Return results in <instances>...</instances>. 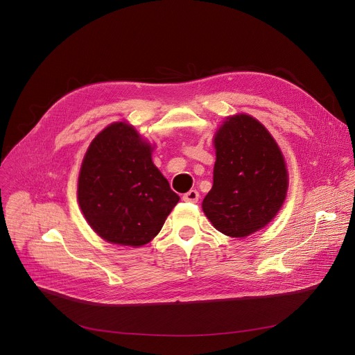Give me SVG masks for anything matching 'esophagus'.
Instances as JSON below:
<instances>
[{"mask_svg":"<svg viewBox=\"0 0 355 355\" xmlns=\"http://www.w3.org/2000/svg\"><path fill=\"white\" fill-rule=\"evenodd\" d=\"M182 199L185 202H192V204H195V202H198V199H199V192L195 189H191L182 195Z\"/></svg>","mask_w":355,"mask_h":355,"instance_id":"34e87169","label":"esophagus"}]
</instances>
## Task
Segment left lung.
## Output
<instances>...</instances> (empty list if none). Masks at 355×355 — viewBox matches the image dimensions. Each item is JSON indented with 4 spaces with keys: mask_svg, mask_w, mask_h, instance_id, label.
<instances>
[{
    "mask_svg": "<svg viewBox=\"0 0 355 355\" xmlns=\"http://www.w3.org/2000/svg\"><path fill=\"white\" fill-rule=\"evenodd\" d=\"M214 185L202 209L220 233L247 237L279 212L288 170L271 133L247 114L226 118L215 133Z\"/></svg>",
    "mask_w": 355,
    "mask_h": 355,
    "instance_id": "left-lung-1",
    "label": "left lung"
}]
</instances>
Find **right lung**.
<instances>
[{
    "mask_svg": "<svg viewBox=\"0 0 355 355\" xmlns=\"http://www.w3.org/2000/svg\"><path fill=\"white\" fill-rule=\"evenodd\" d=\"M153 146L132 125L115 122L99 132L84 156L78 204L104 240L140 247L153 240L180 200L151 162Z\"/></svg>",
    "mask_w": 355,
    "mask_h": 355,
    "instance_id": "1",
    "label": "right lung"
}]
</instances>
